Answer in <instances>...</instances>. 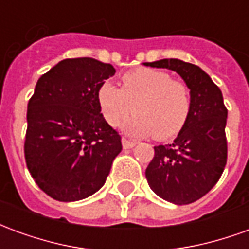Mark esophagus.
Instances as JSON below:
<instances>
[{"label": "esophagus", "instance_id": "esophagus-1", "mask_svg": "<svg viewBox=\"0 0 249 249\" xmlns=\"http://www.w3.org/2000/svg\"><path fill=\"white\" fill-rule=\"evenodd\" d=\"M135 145V141L128 140V139H123V148H124V149H130V148H133Z\"/></svg>", "mask_w": 249, "mask_h": 249}]
</instances>
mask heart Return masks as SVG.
I'll return each mask as SVG.
<instances>
[{"instance_id":"obj_1","label":"heart","mask_w":249,"mask_h":249,"mask_svg":"<svg viewBox=\"0 0 249 249\" xmlns=\"http://www.w3.org/2000/svg\"><path fill=\"white\" fill-rule=\"evenodd\" d=\"M100 112L110 126H117L135 109L136 114L125 125L136 136H153L168 140L178 136L187 124L192 109L187 84L173 80L167 71L137 68L124 73L120 88L105 82L97 90Z\"/></svg>"}]
</instances>
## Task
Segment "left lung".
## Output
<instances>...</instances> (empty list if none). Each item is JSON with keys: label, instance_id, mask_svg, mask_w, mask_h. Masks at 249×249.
Instances as JSON below:
<instances>
[{"label": "left lung", "instance_id": "8db88e82", "mask_svg": "<svg viewBox=\"0 0 249 249\" xmlns=\"http://www.w3.org/2000/svg\"><path fill=\"white\" fill-rule=\"evenodd\" d=\"M178 73L191 89L192 109L172 144L155 146L145 169L148 184L157 196L183 205L201 198L219 181L227 164L225 124L228 110L219 87L197 65L178 58L144 62Z\"/></svg>", "mask_w": 249, "mask_h": 249}]
</instances>
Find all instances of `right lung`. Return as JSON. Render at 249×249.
Masks as SVG:
<instances>
[{"label": "right lung", "mask_w": 249, "mask_h": 249, "mask_svg": "<svg viewBox=\"0 0 249 249\" xmlns=\"http://www.w3.org/2000/svg\"><path fill=\"white\" fill-rule=\"evenodd\" d=\"M116 69L90 57L66 58L38 78L28 103L25 161L58 201L89 197L105 184L121 136L105 121L97 90Z\"/></svg>", "instance_id": "add662e5"}]
</instances>
